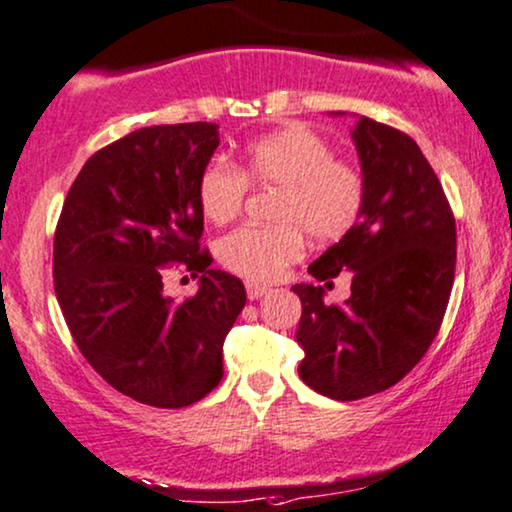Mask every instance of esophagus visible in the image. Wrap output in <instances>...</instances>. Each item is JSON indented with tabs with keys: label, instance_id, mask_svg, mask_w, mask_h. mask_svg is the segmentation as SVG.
Instances as JSON below:
<instances>
[{
	"label": "esophagus",
	"instance_id": "34e87169",
	"mask_svg": "<svg viewBox=\"0 0 512 512\" xmlns=\"http://www.w3.org/2000/svg\"><path fill=\"white\" fill-rule=\"evenodd\" d=\"M245 290H248L250 300H260V297H264V295L269 293V288L267 286H260V283H248V286H245Z\"/></svg>",
	"mask_w": 512,
	"mask_h": 512
}]
</instances>
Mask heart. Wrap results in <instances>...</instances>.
Listing matches in <instances>:
<instances>
[{
  "label": "heart",
  "mask_w": 512,
  "mask_h": 512,
  "mask_svg": "<svg viewBox=\"0 0 512 512\" xmlns=\"http://www.w3.org/2000/svg\"><path fill=\"white\" fill-rule=\"evenodd\" d=\"M250 181L281 189L274 205L278 226H243L219 241V262L250 281H274L304 252V234L338 241L364 208V177L335 158L333 146L307 127H286L252 141L243 151V172L229 163L205 167L198 184L203 215L215 224L243 208Z\"/></svg>",
  "instance_id": "b5f03b06"
}]
</instances>
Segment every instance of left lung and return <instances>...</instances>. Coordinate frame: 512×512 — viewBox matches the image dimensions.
<instances>
[{
  "label": "left lung",
  "mask_w": 512,
  "mask_h": 512,
  "mask_svg": "<svg viewBox=\"0 0 512 512\" xmlns=\"http://www.w3.org/2000/svg\"><path fill=\"white\" fill-rule=\"evenodd\" d=\"M364 208L357 224L309 264L316 281L352 271L345 304L297 283L302 316L297 371L304 385L338 401L397 385L423 359L442 326L456 271V222L423 151L409 134L359 118L352 127Z\"/></svg>",
  "instance_id": "8db88e82"
}]
</instances>
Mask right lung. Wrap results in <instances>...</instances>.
Returning a JSON list of instances; mask_svg holds the SVG:
<instances>
[{
    "label": "right lung",
    "mask_w": 512,
    "mask_h": 512,
    "mask_svg": "<svg viewBox=\"0 0 512 512\" xmlns=\"http://www.w3.org/2000/svg\"><path fill=\"white\" fill-rule=\"evenodd\" d=\"M217 146L212 122L141 127L84 163L56 226L54 288L75 345L108 385L158 409L215 390L248 300L198 245V184ZM172 266L199 278L186 303L162 290Z\"/></svg>",
    "instance_id": "right-lung-1"
}]
</instances>
